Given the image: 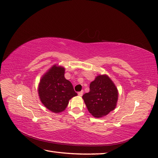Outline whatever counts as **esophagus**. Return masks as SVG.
<instances>
[{"label":"esophagus","mask_w":158,"mask_h":158,"mask_svg":"<svg viewBox=\"0 0 158 158\" xmlns=\"http://www.w3.org/2000/svg\"><path fill=\"white\" fill-rule=\"evenodd\" d=\"M78 96H82V94H83V91H80V92H78Z\"/></svg>","instance_id":"esophagus-1"}]
</instances>
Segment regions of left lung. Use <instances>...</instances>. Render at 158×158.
<instances>
[{
  "instance_id": "obj_1",
  "label": "left lung",
  "mask_w": 158,
  "mask_h": 158,
  "mask_svg": "<svg viewBox=\"0 0 158 158\" xmlns=\"http://www.w3.org/2000/svg\"><path fill=\"white\" fill-rule=\"evenodd\" d=\"M90 91L82 96L89 112L96 118L109 114L114 110L118 100V91L109 77L98 75L90 83Z\"/></svg>"
}]
</instances>
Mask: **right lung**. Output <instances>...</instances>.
I'll list each match as a JSON object with an SVG mask.
<instances>
[{
    "mask_svg": "<svg viewBox=\"0 0 158 158\" xmlns=\"http://www.w3.org/2000/svg\"><path fill=\"white\" fill-rule=\"evenodd\" d=\"M64 68L54 64L41 77L38 96L43 105L55 114L64 111L69 101L77 94L71 82L64 78Z\"/></svg>",
    "mask_w": 158,
    "mask_h": 158,
    "instance_id": "obj_1",
    "label": "right lung"
}]
</instances>
